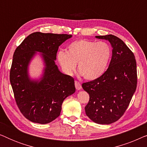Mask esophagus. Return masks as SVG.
I'll list each match as a JSON object with an SVG mask.
<instances>
[{
    "instance_id": "esophagus-1",
    "label": "esophagus",
    "mask_w": 147,
    "mask_h": 147,
    "mask_svg": "<svg viewBox=\"0 0 147 147\" xmlns=\"http://www.w3.org/2000/svg\"><path fill=\"white\" fill-rule=\"evenodd\" d=\"M75 86H76V89H77L78 90H81V88H82L81 84H80L79 82H78L77 80H76V81H75Z\"/></svg>"
}]
</instances>
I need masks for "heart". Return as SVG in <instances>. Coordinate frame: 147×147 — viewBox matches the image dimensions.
Here are the masks:
<instances>
[{"label":"heart","instance_id":"heart-1","mask_svg":"<svg viewBox=\"0 0 147 147\" xmlns=\"http://www.w3.org/2000/svg\"><path fill=\"white\" fill-rule=\"evenodd\" d=\"M111 56V49L105 42L82 39L74 41L67 51H59L57 60L67 75H71L78 63V70L86 80H92L104 74Z\"/></svg>","mask_w":147,"mask_h":147}]
</instances>
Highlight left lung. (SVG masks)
Here are the masks:
<instances>
[{
	"label": "left lung",
	"instance_id": "left-lung-1",
	"mask_svg": "<svg viewBox=\"0 0 147 147\" xmlns=\"http://www.w3.org/2000/svg\"><path fill=\"white\" fill-rule=\"evenodd\" d=\"M108 40L112 49L107 70L92 81L82 84L90 96L86 114L97 124H109L117 121L125 112L137 84L136 62L134 53L116 36H96Z\"/></svg>",
	"mask_w": 147,
	"mask_h": 147
}]
</instances>
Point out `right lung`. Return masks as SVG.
Masks as SVG:
<instances>
[{"mask_svg":"<svg viewBox=\"0 0 147 147\" xmlns=\"http://www.w3.org/2000/svg\"><path fill=\"white\" fill-rule=\"evenodd\" d=\"M71 37L67 34L35 32L15 49L10 82L18 108L30 121L42 124L52 122L60 115L63 100L76 92L74 78L61 73L55 63L59 46ZM37 51L42 53L46 64L39 82L30 80L27 71Z\"/></svg>","mask_w":147,"mask_h":147,"instance_id":"right-lung-1","label":"right lung"}]
</instances>
